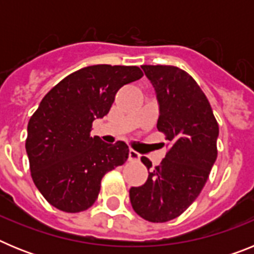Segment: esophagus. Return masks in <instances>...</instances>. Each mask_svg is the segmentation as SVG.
I'll use <instances>...</instances> for the list:
<instances>
[{
	"mask_svg": "<svg viewBox=\"0 0 254 254\" xmlns=\"http://www.w3.org/2000/svg\"><path fill=\"white\" fill-rule=\"evenodd\" d=\"M128 158H129V160L131 161H136V160H138V159H140V154H138L137 151H134V150H129V152H128Z\"/></svg>",
	"mask_w": 254,
	"mask_h": 254,
	"instance_id": "esophagus-1",
	"label": "esophagus"
}]
</instances>
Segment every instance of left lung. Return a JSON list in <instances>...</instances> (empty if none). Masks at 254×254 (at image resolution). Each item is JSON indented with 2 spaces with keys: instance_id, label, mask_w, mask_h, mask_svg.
<instances>
[{
  "instance_id": "1",
  "label": "left lung",
  "mask_w": 254,
  "mask_h": 254,
  "mask_svg": "<svg viewBox=\"0 0 254 254\" xmlns=\"http://www.w3.org/2000/svg\"><path fill=\"white\" fill-rule=\"evenodd\" d=\"M156 91L158 129L170 147L147 181L129 190L134 212L151 223L182 215L201 193L217 156L219 125L207 98L193 77L176 66L143 64ZM147 170L152 167L141 158Z\"/></svg>"
}]
</instances>
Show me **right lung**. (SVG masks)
Listing matches in <instances>:
<instances>
[{"mask_svg": "<svg viewBox=\"0 0 254 254\" xmlns=\"http://www.w3.org/2000/svg\"><path fill=\"white\" fill-rule=\"evenodd\" d=\"M143 76L137 66L95 64L66 76L44 96L28 123L25 149L31 178L44 198L64 212L93 206L102 178L128 159L123 141L91 137L121 87Z\"/></svg>", "mask_w": 254, "mask_h": 254, "instance_id": "add662e5", "label": "right lung"}]
</instances>
